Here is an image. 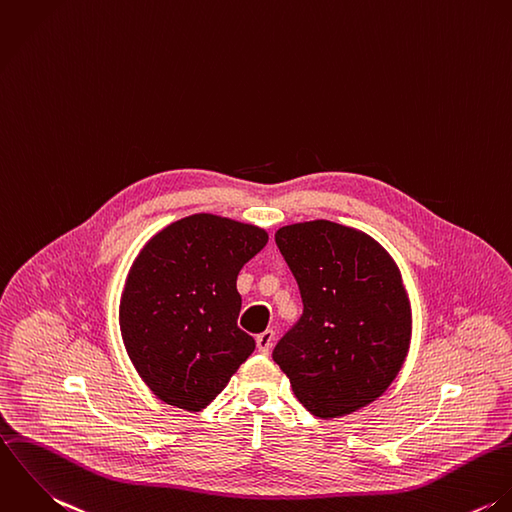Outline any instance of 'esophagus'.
<instances>
[{"label":"esophagus","instance_id":"esophagus-1","mask_svg":"<svg viewBox=\"0 0 512 512\" xmlns=\"http://www.w3.org/2000/svg\"><path fill=\"white\" fill-rule=\"evenodd\" d=\"M274 338H276V334H274L272 330L262 332V334L256 338V349H258L260 353H268L270 347H272V343H274Z\"/></svg>","mask_w":512,"mask_h":512}]
</instances>
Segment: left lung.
Wrapping results in <instances>:
<instances>
[{"label": "left lung", "mask_w": 512, "mask_h": 512, "mask_svg": "<svg viewBox=\"0 0 512 512\" xmlns=\"http://www.w3.org/2000/svg\"><path fill=\"white\" fill-rule=\"evenodd\" d=\"M276 244L304 316L274 349L300 403L320 419L381 397L411 345V302L393 256L369 234L330 220L278 228Z\"/></svg>", "instance_id": "left-lung-1"}]
</instances>
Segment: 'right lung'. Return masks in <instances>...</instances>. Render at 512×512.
I'll return each mask as SVG.
<instances>
[{
  "mask_svg": "<svg viewBox=\"0 0 512 512\" xmlns=\"http://www.w3.org/2000/svg\"><path fill=\"white\" fill-rule=\"evenodd\" d=\"M268 244L256 224L198 212L153 234L133 260L119 328L131 363L167 405L200 411L254 351L238 328L236 278Z\"/></svg>",
  "mask_w": 512,
  "mask_h": 512,
  "instance_id": "add662e5",
  "label": "right lung"
}]
</instances>
